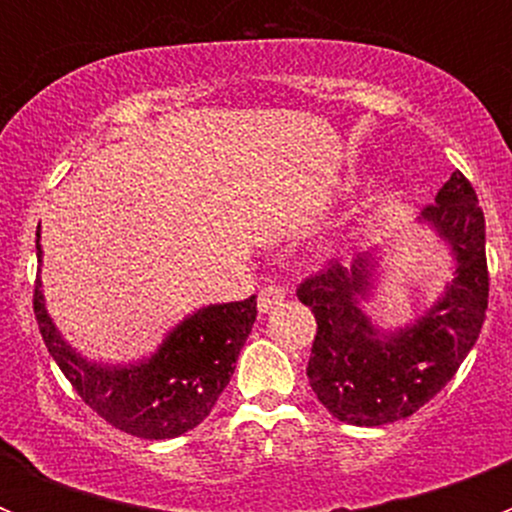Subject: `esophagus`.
Wrapping results in <instances>:
<instances>
[{"label": "esophagus", "mask_w": 512, "mask_h": 512, "mask_svg": "<svg viewBox=\"0 0 512 512\" xmlns=\"http://www.w3.org/2000/svg\"><path fill=\"white\" fill-rule=\"evenodd\" d=\"M282 300H284V289L282 287H274V284H271V287H264L259 292V310L261 312L274 310L277 305H282Z\"/></svg>", "instance_id": "34e87169"}]
</instances>
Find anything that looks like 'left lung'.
<instances>
[{"instance_id": "8db88e82", "label": "left lung", "mask_w": 512, "mask_h": 512, "mask_svg": "<svg viewBox=\"0 0 512 512\" xmlns=\"http://www.w3.org/2000/svg\"><path fill=\"white\" fill-rule=\"evenodd\" d=\"M418 223L449 248L451 282L410 323L384 328L364 310L382 277V251L374 248L356 253L351 266L333 261L297 287L318 320L307 379L328 413L348 425L374 428L423 408L454 379L485 323V215L467 176L454 171Z\"/></svg>"}]
</instances>
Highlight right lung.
Segmentation results:
<instances>
[{"label":"right lung","mask_w":512,"mask_h":512,"mask_svg":"<svg viewBox=\"0 0 512 512\" xmlns=\"http://www.w3.org/2000/svg\"><path fill=\"white\" fill-rule=\"evenodd\" d=\"M35 235L43 264L40 230ZM33 307L45 346L81 400L110 425L148 441L182 436L210 415L256 323V297L205 305L184 315L153 354L112 364L89 359L63 338L45 305L40 271Z\"/></svg>","instance_id":"obj_1"}]
</instances>
